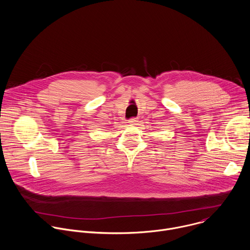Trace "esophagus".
Returning a JSON list of instances; mask_svg holds the SVG:
<instances>
[{"instance_id": "1", "label": "esophagus", "mask_w": 250, "mask_h": 250, "mask_svg": "<svg viewBox=\"0 0 250 250\" xmlns=\"http://www.w3.org/2000/svg\"><path fill=\"white\" fill-rule=\"evenodd\" d=\"M137 122H138V118H131L128 120L129 124H137Z\"/></svg>"}]
</instances>
